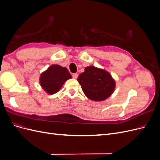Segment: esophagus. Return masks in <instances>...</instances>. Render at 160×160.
I'll list each match as a JSON object with an SVG mask.
<instances>
[{"label":"esophagus","mask_w":160,"mask_h":160,"mask_svg":"<svg viewBox=\"0 0 160 160\" xmlns=\"http://www.w3.org/2000/svg\"><path fill=\"white\" fill-rule=\"evenodd\" d=\"M72 77H73V79H77V77H78V74L77 73L72 74Z\"/></svg>","instance_id":"1"}]
</instances>
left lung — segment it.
I'll return each mask as SVG.
<instances>
[{"mask_svg":"<svg viewBox=\"0 0 160 160\" xmlns=\"http://www.w3.org/2000/svg\"><path fill=\"white\" fill-rule=\"evenodd\" d=\"M77 81L85 95L96 101L108 99L115 88V82L109 72L94 66L85 67Z\"/></svg>","mask_w":160,"mask_h":160,"instance_id":"obj_1","label":"left lung"}]
</instances>
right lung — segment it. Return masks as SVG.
<instances>
[{
    "instance_id": "1",
    "label": "right lung",
    "mask_w": 160,
    "mask_h": 160,
    "mask_svg": "<svg viewBox=\"0 0 160 160\" xmlns=\"http://www.w3.org/2000/svg\"><path fill=\"white\" fill-rule=\"evenodd\" d=\"M71 78L68 69L59 65H52L40 76V84L47 93L54 94L59 91L65 82Z\"/></svg>"
}]
</instances>
